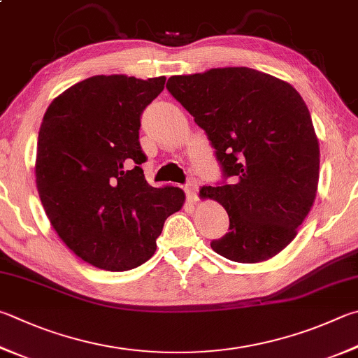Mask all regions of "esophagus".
<instances>
[{
	"label": "esophagus",
	"mask_w": 358,
	"mask_h": 358,
	"mask_svg": "<svg viewBox=\"0 0 358 358\" xmlns=\"http://www.w3.org/2000/svg\"><path fill=\"white\" fill-rule=\"evenodd\" d=\"M197 181L196 180H191L189 183L185 186V192H186V197L189 201H197Z\"/></svg>",
	"instance_id": "obj_1"
}]
</instances>
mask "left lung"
Wrapping results in <instances>:
<instances>
[{
    "label": "left lung",
    "mask_w": 358,
    "mask_h": 358,
    "mask_svg": "<svg viewBox=\"0 0 358 358\" xmlns=\"http://www.w3.org/2000/svg\"><path fill=\"white\" fill-rule=\"evenodd\" d=\"M167 89L231 177V185L200 189V199L219 201L230 217V231L211 249L236 263L268 262L296 238L320 181V142L301 94L247 67L175 75Z\"/></svg>",
    "instance_id": "left-lung-1"
}]
</instances>
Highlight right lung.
Returning a JSON list of instances; mask_svg holds the SVG:
<instances>
[{
    "instance_id": "add662e5",
    "label": "right lung",
    "mask_w": 358,
    "mask_h": 358,
    "mask_svg": "<svg viewBox=\"0 0 358 358\" xmlns=\"http://www.w3.org/2000/svg\"><path fill=\"white\" fill-rule=\"evenodd\" d=\"M166 76L96 75L51 101L37 141L36 185L51 225L83 262L128 271L157 250L180 187H153L141 164V114Z\"/></svg>"
}]
</instances>
